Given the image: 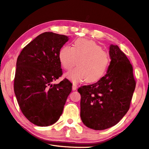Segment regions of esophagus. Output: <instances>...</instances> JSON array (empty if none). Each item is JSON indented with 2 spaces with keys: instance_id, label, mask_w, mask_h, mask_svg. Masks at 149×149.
I'll return each instance as SVG.
<instances>
[{
  "instance_id": "34e87169",
  "label": "esophagus",
  "mask_w": 149,
  "mask_h": 149,
  "mask_svg": "<svg viewBox=\"0 0 149 149\" xmlns=\"http://www.w3.org/2000/svg\"><path fill=\"white\" fill-rule=\"evenodd\" d=\"M77 88V84L76 83H73L72 85V90L73 91H75Z\"/></svg>"
}]
</instances>
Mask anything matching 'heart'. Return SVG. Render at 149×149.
Wrapping results in <instances>:
<instances>
[{
  "label": "heart",
  "mask_w": 149,
  "mask_h": 149,
  "mask_svg": "<svg viewBox=\"0 0 149 149\" xmlns=\"http://www.w3.org/2000/svg\"><path fill=\"white\" fill-rule=\"evenodd\" d=\"M58 58L66 70H71L78 61V67L65 74L66 78L74 83L98 81L105 74L110 61L108 53L98 44L83 38L75 40L72 47L68 45L62 47Z\"/></svg>",
  "instance_id": "b5f03b06"
}]
</instances>
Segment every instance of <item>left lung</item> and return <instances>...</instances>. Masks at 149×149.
Returning a JSON list of instances; mask_svg holds the SVG:
<instances>
[{
	"label": "left lung",
	"instance_id": "obj_1",
	"mask_svg": "<svg viewBox=\"0 0 149 149\" xmlns=\"http://www.w3.org/2000/svg\"><path fill=\"white\" fill-rule=\"evenodd\" d=\"M109 56L105 75L77 90L81 94V118L86 126L96 130L111 128L123 118L136 88L133 67L118 45H110Z\"/></svg>",
	"mask_w": 149,
	"mask_h": 149
}]
</instances>
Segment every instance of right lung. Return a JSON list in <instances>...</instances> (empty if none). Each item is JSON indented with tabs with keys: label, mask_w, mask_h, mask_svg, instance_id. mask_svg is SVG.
I'll return each instance as SVG.
<instances>
[{
	"label": "right lung",
	"mask_w": 149,
	"mask_h": 149,
	"mask_svg": "<svg viewBox=\"0 0 149 149\" xmlns=\"http://www.w3.org/2000/svg\"><path fill=\"white\" fill-rule=\"evenodd\" d=\"M68 40L65 35L44 32L17 57L14 93L23 114L35 125L55 123L72 91V84L67 79L52 84L63 75L58 53Z\"/></svg>",
	"instance_id": "right-lung-1"
}]
</instances>
